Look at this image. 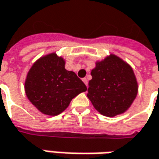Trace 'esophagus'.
I'll use <instances>...</instances> for the list:
<instances>
[{
	"mask_svg": "<svg viewBox=\"0 0 159 159\" xmlns=\"http://www.w3.org/2000/svg\"><path fill=\"white\" fill-rule=\"evenodd\" d=\"M83 82L84 83L85 85H88V79L87 78H83Z\"/></svg>",
	"mask_w": 159,
	"mask_h": 159,
	"instance_id": "1",
	"label": "esophagus"
}]
</instances>
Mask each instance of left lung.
I'll return each instance as SVG.
<instances>
[{
  "mask_svg": "<svg viewBox=\"0 0 159 159\" xmlns=\"http://www.w3.org/2000/svg\"><path fill=\"white\" fill-rule=\"evenodd\" d=\"M90 75L87 97L98 112L114 117L129 110L138 93V83L129 63L110 53L97 61Z\"/></svg>",
  "mask_w": 159,
  "mask_h": 159,
  "instance_id": "1",
  "label": "left lung"
}]
</instances>
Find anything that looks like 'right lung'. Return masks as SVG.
Here are the masks:
<instances>
[{
  "label": "right lung",
  "instance_id": "right-lung-1",
  "mask_svg": "<svg viewBox=\"0 0 159 159\" xmlns=\"http://www.w3.org/2000/svg\"><path fill=\"white\" fill-rule=\"evenodd\" d=\"M65 60L51 52L38 59L28 71L25 94L43 114L55 116L65 111L86 85L73 71L65 69Z\"/></svg>",
  "mask_w": 159,
  "mask_h": 159
}]
</instances>
